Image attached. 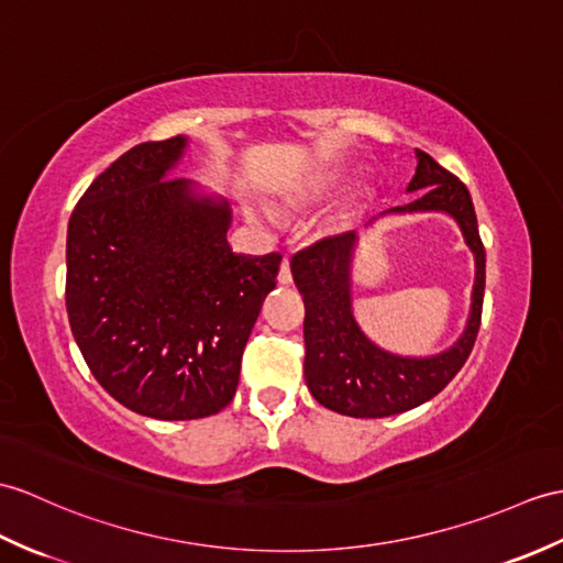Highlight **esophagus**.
<instances>
[{"label":"esophagus","mask_w":563,"mask_h":563,"mask_svg":"<svg viewBox=\"0 0 563 563\" xmlns=\"http://www.w3.org/2000/svg\"><path fill=\"white\" fill-rule=\"evenodd\" d=\"M278 283L280 285H290L292 283V273H290V258H283L280 273H278Z\"/></svg>","instance_id":"34e87169"}]
</instances>
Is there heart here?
<instances>
[{"instance_id": "heart-1", "label": "heart", "mask_w": 563, "mask_h": 563, "mask_svg": "<svg viewBox=\"0 0 563 563\" xmlns=\"http://www.w3.org/2000/svg\"><path fill=\"white\" fill-rule=\"evenodd\" d=\"M338 189V181L333 177H323V179H317L311 181V185L302 187L299 191H295L290 196V203L295 208H309V206H317L321 201L329 199V196H333V191Z\"/></svg>"}]
</instances>
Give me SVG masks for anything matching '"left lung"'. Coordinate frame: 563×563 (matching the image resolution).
<instances>
[{"label":"left lung","instance_id":"1","mask_svg":"<svg viewBox=\"0 0 563 563\" xmlns=\"http://www.w3.org/2000/svg\"><path fill=\"white\" fill-rule=\"evenodd\" d=\"M417 169L408 194L410 203L388 208L367 222L386 216L446 213L461 228L467 250L475 256V285L470 313L459 341L437 355H396L369 341L352 313V258L360 234L325 238L290 261L297 290L305 297V378L323 408L347 417H388L434 398L461 372L475 345L485 299V246L470 191L459 177L443 169L431 155L415 148Z\"/></svg>","mask_w":563,"mask_h":563}]
</instances>
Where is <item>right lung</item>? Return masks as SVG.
I'll list each match as a JSON object with an SVG mask.
<instances>
[{
  "label": "right lung",
  "mask_w": 563,
  "mask_h": 563,
  "mask_svg": "<svg viewBox=\"0 0 563 563\" xmlns=\"http://www.w3.org/2000/svg\"><path fill=\"white\" fill-rule=\"evenodd\" d=\"M187 136L139 143L93 179L67 230V311L98 384L153 420L220 412L280 254L228 244L230 203L169 177Z\"/></svg>",
  "instance_id": "right-lung-1"
}]
</instances>
